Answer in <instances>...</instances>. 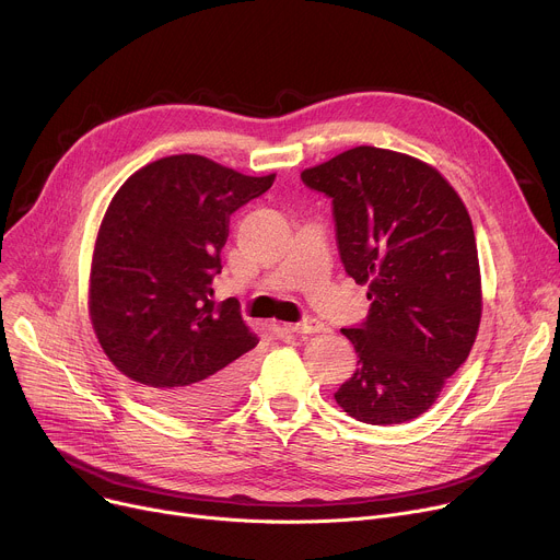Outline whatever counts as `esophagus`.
<instances>
[{
    "label": "esophagus",
    "instance_id": "1",
    "mask_svg": "<svg viewBox=\"0 0 560 560\" xmlns=\"http://www.w3.org/2000/svg\"><path fill=\"white\" fill-rule=\"evenodd\" d=\"M285 330L294 335H316V332H324L326 326L322 322H316V318H303L299 324H288Z\"/></svg>",
    "mask_w": 560,
    "mask_h": 560
}]
</instances>
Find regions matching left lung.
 Listing matches in <instances>:
<instances>
[{"label": "left lung", "mask_w": 560, "mask_h": 560, "mask_svg": "<svg viewBox=\"0 0 560 560\" xmlns=\"http://www.w3.org/2000/svg\"><path fill=\"white\" fill-rule=\"evenodd\" d=\"M332 199L346 272L368 285L352 341L359 368L335 392L352 419L406 423L428 412L465 363L481 324V268L471 219L450 182L417 156L357 145L305 168Z\"/></svg>", "instance_id": "left-lung-1"}]
</instances>
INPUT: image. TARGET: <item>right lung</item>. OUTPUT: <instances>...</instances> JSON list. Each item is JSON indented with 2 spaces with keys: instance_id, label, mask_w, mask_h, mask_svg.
<instances>
[{
  "instance_id": "add662e5",
  "label": "right lung",
  "mask_w": 560,
  "mask_h": 560,
  "mask_svg": "<svg viewBox=\"0 0 560 560\" xmlns=\"http://www.w3.org/2000/svg\"><path fill=\"white\" fill-rule=\"evenodd\" d=\"M272 182L173 154L130 175L102 219L89 281L93 330L110 363L175 417H212L246 392L259 339L234 299L212 301V281L230 214Z\"/></svg>"
}]
</instances>
